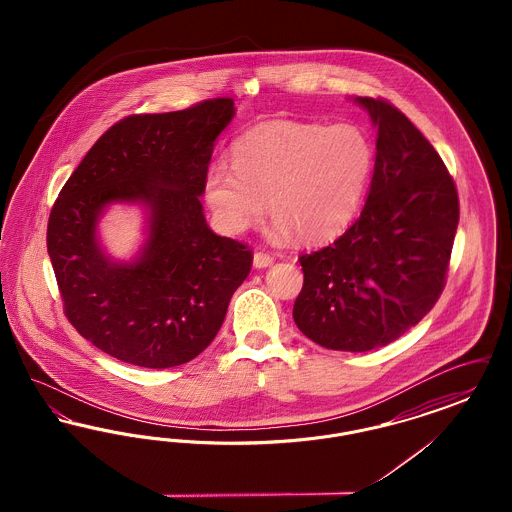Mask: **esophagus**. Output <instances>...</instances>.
<instances>
[{"mask_svg": "<svg viewBox=\"0 0 512 512\" xmlns=\"http://www.w3.org/2000/svg\"><path fill=\"white\" fill-rule=\"evenodd\" d=\"M274 263V257L268 255L265 251H255L253 255V267L255 268H267Z\"/></svg>", "mask_w": 512, "mask_h": 512, "instance_id": "obj_1", "label": "esophagus"}]
</instances>
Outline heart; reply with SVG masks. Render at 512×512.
Masks as SVG:
<instances>
[{"label": "heart", "instance_id": "heart-1", "mask_svg": "<svg viewBox=\"0 0 512 512\" xmlns=\"http://www.w3.org/2000/svg\"><path fill=\"white\" fill-rule=\"evenodd\" d=\"M372 146L349 124L268 121L232 146V165L215 161L205 199L220 228L238 234L274 217L272 234L292 230L301 242H326L355 217L372 171Z\"/></svg>", "mask_w": 512, "mask_h": 512}]
</instances>
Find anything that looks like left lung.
Masks as SVG:
<instances>
[{
    "label": "left lung",
    "mask_w": 512,
    "mask_h": 512,
    "mask_svg": "<svg viewBox=\"0 0 512 512\" xmlns=\"http://www.w3.org/2000/svg\"><path fill=\"white\" fill-rule=\"evenodd\" d=\"M378 126L365 207L334 244L303 253L297 328L336 351L403 336L436 305L459 224V195L438 151L390 101L357 98Z\"/></svg>",
    "instance_id": "obj_1"
}]
</instances>
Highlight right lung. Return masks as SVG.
I'll use <instances>...</instances> for the list:
<instances>
[{
    "instance_id": "add662e5",
    "label": "right lung",
    "mask_w": 512,
    "mask_h": 512,
    "mask_svg": "<svg viewBox=\"0 0 512 512\" xmlns=\"http://www.w3.org/2000/svg\"><path fill=\"white\" fill-rule=\"evenodd\" d=\"M232 117L230 98L130 115L92 146L51 207L48 253L65 317L122 363L171 368L195 359L251 270L253 251L211 232L197 197ZM115 200L150 209V238L134 264H113L95 240L97 217Z\"/></svg>"
}]
</instances>
